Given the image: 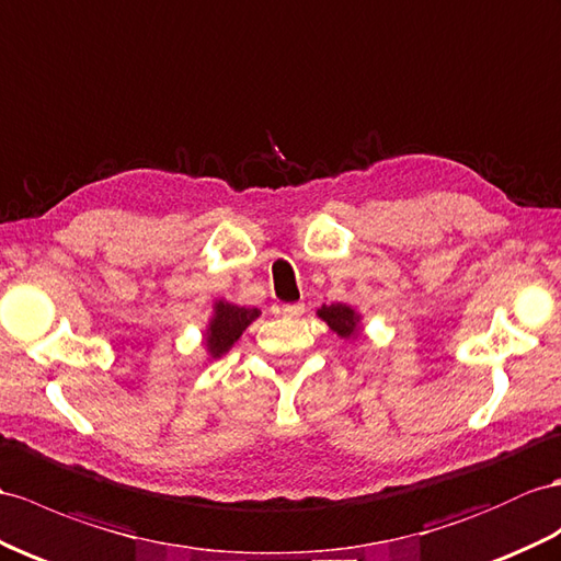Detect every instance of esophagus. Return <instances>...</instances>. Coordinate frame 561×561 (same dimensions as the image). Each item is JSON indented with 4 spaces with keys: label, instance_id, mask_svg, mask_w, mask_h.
I'll use <instances>...</instances> for the list:
<instances>
[{
    "label": "esophagus",
    "instance_id": "esophagus-1",
    "mask_svg": "<svg viewBox=\"0 0 561 561\" xmlns=\"http://www.w3.org/2000/svg\"><path fill=\"white\" fill-rule=\"evenodd\" d=\"M305 313V305L302 302H295V305H285L283 307V317H288V319H297V317H302Z\"/></svg>",
    "mask_w": 561,
    "mask_h": 561
}]
</instances>
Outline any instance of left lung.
<instances>
[{
  "label": "left lung",
  "instance_id": "left-lung-1",
  "mask_svg": "<svg viewBox=\"0 0 561 561\" xmlns=\"http://www.w3.org/2000/svg\"><path fill=\"white\" fill-rule=\"evenodd\" d=\"M317 317L328 323V328L343 340H354L362 333V313L343 302L335 305H323L317 309Z\"/></svg>",
  "mask_w": 561,
  "mask_h": 561
}]
</instances>
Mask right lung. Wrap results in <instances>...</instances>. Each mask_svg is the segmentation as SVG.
I'll return each instance as SVG.
<instances>
[{
    "mask_svg": "<svg viewBox=\"0 0 561 561\" xmlns=\"http://www.w3.org/2000/svg\"><path fill=\"white\" fill-rule=\"evenodd\" d=\"M262 317L256 307H240L230 305L226 299H216L214 313L204 331V347H207L209 359H221L224 354L233 347L240 335L248 331V325Z\"/></svg>",
    "mask_w": 561,
    "mask_h": 561,
    "instance_id": "add662e5",
    "label": "right lung"
}]
</instances>
